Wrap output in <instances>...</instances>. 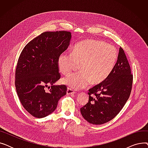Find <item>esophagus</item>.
I'll list each match as a JSON object with an SVG mask.
<instances>
[{
  "label": "esophagus",
  "mask_w": 148,
  "mask_h": 148,
  "mask_svg": "<svg viewBox=\"0 0 148 148\" xmlns=\"http://www.w3.org/2000/svg\"><path fill=\"white\" fill-rule=\"evenodd\" d=\"M74 93H75L73 89H70L69 88L67 89V90H66V94L67 95H72V94H74Z\"/></svg>",
  "instance_id": "1"
}]
</instances>
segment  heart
I'll list each match as a JSON object with an SVG mask.
<instances>
[{
	"mask_svg": "<svg viewBox=\"0 0 148 148\" xmlns=\"http://www.w3.org/2000/svg\"><path fill=\"white\" fill-rule=\"evenodd\" d=\"M117 59L118 51L113 45L94 40L80 41L74 47L72 53L63 52L58 57L62 73L71 72L79 64L82 70L68 74L62 82L76 90L86 88L90 82L99 84L110 74Z\"/></svg>",
	"mask_w": 148,
	"mask_h": 148,
	"instance_id": "1",
	"label": "heart"
}]
</instances>
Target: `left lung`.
Here are the masks:
<instances>
[{
    "instance_id": "obj_1",
    "label": "left lung",
    "mask_w": 148,
    "mask_h": 148,
    "mask_svg": "<svg viewBox=\"0 0 148 148\" xmlns=\"http://www.w3.org/2000/svg\"><path fill=\"white\" fill-rule=\"evenodd\" d=\"M133 77L123 50L120 47L117 62L107 78L89 90V101L80 108L88 122L101 125L113 119L125 104Z\"/></svg>"
}]
</instances>
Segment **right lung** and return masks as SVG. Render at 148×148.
<instances>
[{
    "mask_svg": "<svg viewBox=\"0 0 148 148\" xmlns=\"http://www.w3.org/2000/svg\"><path fill=\"white\" fill-rule=\"evenodd\" d=\"M71 39V34L67 31L45 32L30 41L20 54L15 88L23 107L35 118L53 112L58 101L66 94L65 85L54 83L60 78L58 57L68 49ZM47 87L50 89L48 92L45 91Z\"/></svg>",
    "mask_w": 148,
    "mask_h": 148,
    "instance_id": "1",
    "label": "right lung"
}]
</instances>
